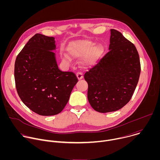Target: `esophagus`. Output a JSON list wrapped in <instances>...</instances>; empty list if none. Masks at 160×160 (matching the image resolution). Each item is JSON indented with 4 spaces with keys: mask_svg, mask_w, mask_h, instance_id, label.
Here are the masks:
<instances>
[{
    "mask_svg": "<svg viewBox=\"0 0 160 160\" xmlns=\"http://www.w3.org/2000/svg\"><path fill=\"white\" fill-rule=\"evenodd\" d=\"M77 77L78 80H82L83 78V74L81 72H78L77 73Z\"/></svg>",
    "mask_w": 160,
    "mask_h": 160,
    "instance_id": "1",
    "label": "esophagus"
}]
</instances>
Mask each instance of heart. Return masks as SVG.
I'll return each mask as SVG.
<instances>
[{
  "label": "heart",
  "mask_w": 160,
  "mask_h": 160,
  "mask_svg": "<svg viewBox=\"0 0 160 160\" xmlns=\"http://www.w3.org/2000/svg\"><path fill=\"white\" fill-rule=\"evenodd\" d=\"M95 43L90 40H78L72 42L67 48L68 54L71 58H77L84 55L81 64L87 68L94 65L104 52V47L101 44L94 45ZM64 62L69 61V58L64 57Z\"/></svg>",
  "instance_id": "b5f03b06"
}]
</instances>
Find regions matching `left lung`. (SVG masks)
Masks as SVG:
<instances>
[{
  "label": "left lung",
  "instance_id": "obj_1",
  "mask_svg": "<svg viewBox=\"0 0 160 160\" xmlns=\"http://www.w3.org/2000/svg\"><path fill=\"white\" fill-rule=\"evenodd\" d=\"M109 50L84 75L88 102L99 112L115 111L125 106L132 98L141 73L135 46L115 29H111Z\"/></svg>",
  "mask_w": 160,
  "mask_h": 160
}]
</instances>
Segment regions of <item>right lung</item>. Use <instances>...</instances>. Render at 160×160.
<instances>
[{
    "label": "right lung",
    "instance_id": "right-lung-1",
    "mask_svg": "<svg viewBox=\"0 0 160 160\" xmlns=\"http://www.w3.org/2000/svg\"><path fill=\"white\" fill-rule=\"evenodd\" d=\"M55 49L54 37L37 33L15 61L17 92L29 109L42 116L61 112L78 82L74 73L59 69L52 51Z\"/></svg>",
    "mask_w": 160,
    "mask_h": 160
}]
</instances>
